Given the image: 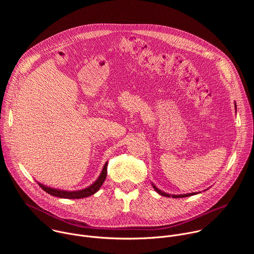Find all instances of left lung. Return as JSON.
Segmentation results:
<instances>
[{"label":"left lung","instance_id":"left-lung-1","mask_svg":"<svg viewBox=\"0 0 254 254\" xmlns=\"http://www.w3.org/2000/svg\"><path fill=\"white\" fill-rule=\"evenodd\" d=\"M235 104V112H236V103H234ZM153 185V188L156 190V192L157 193H159L160 195H162V196H164V197H172V198H184V197H189V196H193V195H196V194H199L198 192H194V193H188V194H182V195H172V194H168V193H166V192H164V191H162V190H160L159 188H157L154 184H152ZM206 191V190H205Z\"/></svg>","mask_w":254,"mask_h":254}]
</instances>
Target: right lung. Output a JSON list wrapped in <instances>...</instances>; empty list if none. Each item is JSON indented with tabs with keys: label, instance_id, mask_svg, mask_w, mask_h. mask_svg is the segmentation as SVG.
<instances>
[{
	"label": "right lung",
	"instance_id": "1",
	"mask_svg": "<svg viewBox=\"0 0 254 254\" xmlns=\"http://www.w3.org/2000/svg\"><path fill=\"white\" fill-rule=\"evenodd\" d=\"M107 162L104 164L102 171L99 175V177L95 180V182H93L90 186L81 189V190H76V191H66V190H60L52 187H48L46 185H43L38 182L39 186L48 194L58 197V198H64V199H81L85 197H89L93 194H95L99 188L102 186L104 180L106 178V173H107Z\"/></svg>",
	"mask_w": 254,
	"mask_h": 254
}]
</instances>
